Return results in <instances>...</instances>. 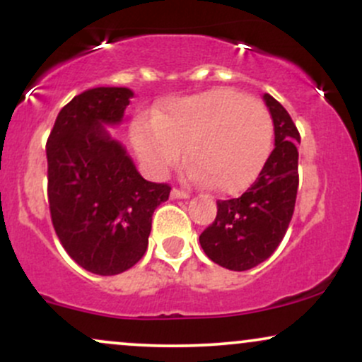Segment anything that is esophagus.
Listing matches in <instances>:
<instances>
[{"label": "esophagus", "mask_w": 362, "mask_h": 362, "mask_svg": "<svg viewBox=\"0 0 362 362\" xmlns=\"http://www.w3.org/2000/svg\"><path fill=\"white\" fill-rule=\"evenodd\" d=\"M170 195H172V199H189L190 197L189 192H185V190H182V189H173Z\"/></svg>", "instance_id": "obj_1"}]
</instances>
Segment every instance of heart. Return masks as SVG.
Segmentation results:
<instances>
[{
	"mask_svg": "<svg viewBox=\"0 0 362 362\" xmlns=\"http://www.w3.org/2000/svg\"><path fill=\"white\" fill-rule=\"evenodd\" d=\"M272 143V120L255 98L214 88L172 100L134 129V146L156 175H165L187 148L192 177L214 192L236 194L255 180Z\"/></svg>",
	"mask_w": 362,
	"mask_h": 362,
	"instance_id": "1",
	"label": "heart"
}]
</instances>
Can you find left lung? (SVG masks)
<instances>
[{"instance_id":"1","label":"left lung","mask_w":362,"mask_h":362,"mask_svg":"<svg viewBox=\"0 0 362 362\" xmlns=\"http://www.w3.org/2000/svg\"><path fill=\"white\" fill-rule=\"evenodd\" d=\"M264 100L276 146L240 197L218 201L216 219L199 236L206 255L230 271H248L267 260L284 238L296 204L300 132L276 98L265 93Z\"/></svg>"}]
</instances>
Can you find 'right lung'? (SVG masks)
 Listing matches in <instances>:
<instances>
[{"instance_id":"add662e5","label":"right lung","mask_w":362,"mask_h":362,"mask_svg":"<svg viewBox=\"0 0 362 362\" xmlns=\"http://www.w3.org/2000/svg\"><path fill=\"white\" fill-rule=\"evenodd\" d=\"M132 91L98 86L62 107L49 134L47 199L52 226L85 271L115 276L148 248L153 213L172 187L144 180L103 126L124 117Z\"/></svg>"}]
</instances>
